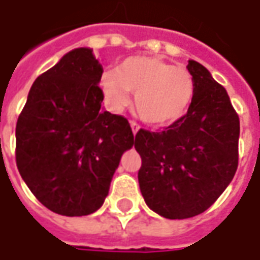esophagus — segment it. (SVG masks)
Instances as JSON below:
<instances>
[{
	"label": "esophagus",
	"mask_w": 260,
	"mask_h": 260,
	"mask_svg": "<svg viewBox=\"0 0 260 260\" xmlns=\"http://www.w3.org/2000/svg\"><path fill=\"white\" fill-rule=\"evenodd\" d=\"M130 125H132V130H133V133H137L139 132V128H140V125L137 124L136 121H130Z\"/></svg>",
	"instance_id": "esophagus-1"
}]
</instances>
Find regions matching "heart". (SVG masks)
<instances>
[{
  "label": "heart",
  "mask_w": 260,
  "mask_h": 260,
  "mask_svg": "<svg viewBox=\"0 0 260 260\" xmlns=\"http://www.w3.org/2000/svg\"><path fill=\"white\" fill-rule=\"evenodd\" d=\"M107 104L120 110L135 94L139 117L152 125H168L184 117L195 95L194 76L184 66H174L155 56H135L107 71L100 79Z\"/></svg>",
  "instance_id": "obj_1"
}]
</instances>
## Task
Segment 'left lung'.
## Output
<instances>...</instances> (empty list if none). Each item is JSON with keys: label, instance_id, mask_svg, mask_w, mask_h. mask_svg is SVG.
I'll return each instance as SVG.
<instances>
[{"label": "left lung", "instance_id": "1", "mask_svg": "<svg viewBox=\"0 0 260 260\" xmlns=\"http://www.w3.org/2000/svg\"><path fill=\"white\" fill-rule=\"evenodd\" d=\"M195 95L186 114L162 130L140 128L139 185L159 215L182 220L204 213L232 182L239 164V115L204 66L188 60Z\"/></svg>", "mask_w": 260, "mask_h": 260}]
</instances>
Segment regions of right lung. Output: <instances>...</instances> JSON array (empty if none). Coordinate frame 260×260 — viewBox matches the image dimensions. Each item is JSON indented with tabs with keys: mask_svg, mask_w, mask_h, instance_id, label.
<instances>
[{
	"mask_svg": "<svg viewBox=\"0 0 260 260\" xmlns=\"http://www.w3.org/2000/svg\"><path fill=\"white\" fill-rule=\"evenodd\" d=\"M103 66L74 49L39 76L15 125V162L35 197L56 214L96 211L121 155L135 143L127 118L101 108Z\"/></svg>",
	"mask_w": 260,
	"mask_h": 260,
	"instance_id": "add662e5",
	"label": "right lung"
}]
</instances>
